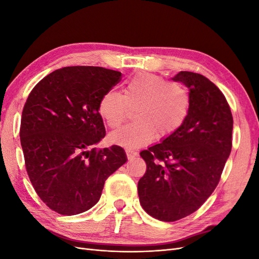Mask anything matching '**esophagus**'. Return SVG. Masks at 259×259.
Returning a JSON list of instances; mask_svg holds the SVG:
<instances>
[{"instance_id":"esophagus-1","label":"esophagus","mask_w":259,"mask_h":259,"mask_svg":"<svg viewBox=\"0 0 259 259\" xmlns=\"http://www.w3.org/2000/svg\"><path fill=\"white\" fill-rule=\"evenodd\" d=\"M125 152H126L128 158H133V156H136V155L138 154V153L134 150V149H132V148H126V149H125Z\"/></svg>"}]
</instances>
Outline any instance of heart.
<instances>
[{
  "instance_id": "1",
  "label": "heart",
  "mask_w": 259,
  "mask_h": 259,
  "mask_svg": "<svg viewBox=\"0 0 259 259\" xmlns=\"http://www.w3.org/2000/svg\"><path fill=\"white\" fill-rule=\"evenodd\" d=\"M191 99L183 85L153 73H139L125 84L123 93L109 91L100 97L98 112L109 127L115 128L135 108V122L112 133L113 143L139 147L156 137L166 138L183 126Z\"/></svg>"
}]
</instances>
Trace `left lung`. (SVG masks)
<instances>
[{
  "label": "left lung",
  "mask_w": 259,
  "mask_h": 259,
  "mask_svg": "<svg viewBox=\"0 0 259 259\" xmlns=\"http://www.w3.org/2000/svg\"><path fill=\"white\" fill-rule=\"evenodd\" d=\"M171 80L189 89L190 111L173 135L140 152L147 170L138 182L140 204L162 222L199 209L217 187L232 147L233 119L221 90L189 71Z\"/></svg>",
  "instance_id": "left-lung-1"
}]
</instances>
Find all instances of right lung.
<instances>
[{
    "label": "right lung",
    "instance_id": "obj_1",
    "mask_svg": "<svg viewBox=\"0 0 259 259\" xmlns=\"http://www.w3.org/2000/svg\"><path fill=\"white\" fill-rule=\"evenodd\" d=\"M121 81L103 67H65L46 75L23 107L20 143L30 182L61 215H76L99 201L107 178L126 162L124 149L94 148L106 136L100 97Z\"/></svg>",
    "mask_w": 259,
    "mask_h": 259
}]
</instances>
